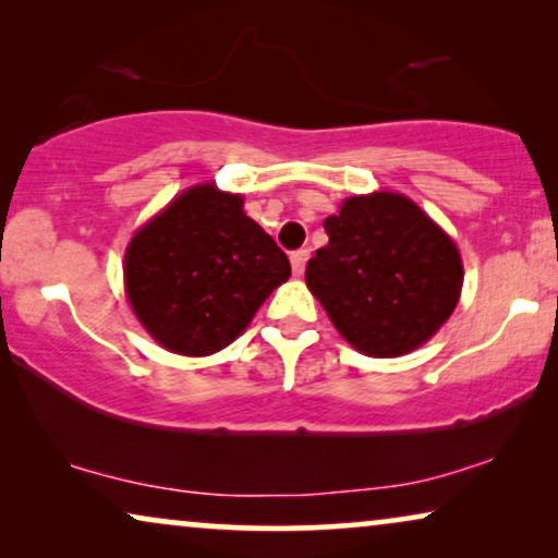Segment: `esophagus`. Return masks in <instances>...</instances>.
Returning a JSON list of instances; mask_svg holds the SVG:
<instances>
[{
    "mask_svg": "<svg viewBox=\"0 0 558 558\" xmlns=\"http://www.w3.org/2000/svg\"><path fill=\"white\" fill-rule=\"evenodd\" d=\"M307 258H310L307 248L292 251V256H289V262H292V271L296 274V277H302V274H304V264H307Z\"/></svg>",
    "mask_w": 558,
    "mask_h": 558,
    "instance_id": "1",
    "label": "esophagus"
}]
</instances>
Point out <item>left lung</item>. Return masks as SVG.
<instances>
[{
  "instance_id": "1",
  "label": "left lung",
  "mask_w": 558,
  "mask_h": 558,
  "mask_svg": "<svg viewBox=\"0 0 558 558\" xmlns=\"http://www.w3.org/2000/svg\"><path fill=\"white\" fill-rule=\"evenodd\" d=\"M330 243L307 262L310 292L350 345L396 357L424 345L462 292L454 241L399 193L355 195L325 220Z\"/></svg>"
}]
</instances>
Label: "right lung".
<instances>
[{
	"instance_id": "1",
	"label": "right lung",
	"mask_w": 558,
	"mask_h": 558,
	"mask_svg": "<svg viewBox=\"0 0 558 558\" xmlns=\"http://www.w3.org/2000/svg\"><path fill=\"white\" fill-rule=\"evenodd\" d=\"M292 266L241 195L195 185L140 228L124 258L134 315L159 345L210 355L246 330Z\"/></svg>"
}]
</instances>
